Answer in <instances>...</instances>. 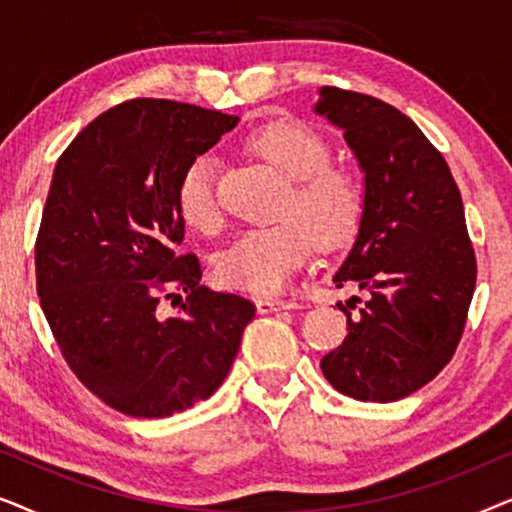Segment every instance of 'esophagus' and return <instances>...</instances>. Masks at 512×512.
I'll use <instances>...</instances> for the list:
<instances>
[{
    "instance_id": "34e87169",
    "label": "esophagus",
    "mask_w": 512,
    "mask_h": 512,
    "mask_svg": "<svg viewBox=\"0 0 512 512\" xmlns=\"http://www.w3.org/2000/svg\"><path fill=\"white\" fill-rule=\"evenodd\" d=\"M296 307H298L296 300H282V298H258L256 300L258 314H272L279 310H296Z\"/></svg>"
}]
</instances>
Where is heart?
Wrapping results in <instances>:
<instances>
[{
	"mask_svg": "<svg viewBox=\"0 0 512 512\" xmlns=\"http://www.w3.org/2000/svg\"><path fill=\"white\" fill-rule=\"evenodd\" d=\"M247 149L289 179L279 205L284 219L244 230L216 258L214 275L223 286L247 293H272L310 258L314 240L321 249L349 247L366 216L361 179L345 167L328 165L331 144L298 121H277L247 137ZM177 209L186 226L216 233L223 226L216 198V160L193 158L177 181Z\"/></svg>",
	"mask_w": 512,
	"mask_h": 512,
	"instance_id": "1",
	"label": "heart"
}]
</instances>
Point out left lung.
Listing matches in <instances>:
<instances>
[{
    "label": "left lung",
    "mask_w": 512,
    "mask_h": 512,
    "mask_svg": "<svg viewBox=\"0 0 512 512\" xmlns=\"http://www.w3.org/2000/svg\"><path fill=\"white\" fill-rule=\"evenodd\" d=\"M314 111L342 128L366 172L363 226L333 277L366 300L338 303L347 338L321 370L356 401H398L429 384L464 335L478 263L461 193L443 153L391 104L324 86Z\"/></svg>",
    "instance_id": "obj_1"
}]
</instances>
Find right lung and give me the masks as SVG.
Masks as SVG:
<instances>
[{
  "label": "right lung",
  "mask_w": 512,
  "mask_h": 512,
  "mask_svg": "<svg viewBox=\"0 0 512 512\" xmlns=\"http://www.w3.org/2000/svg\"><path fill=\"white\" fill-rule=\"evenodd\" d=\"M237 116L139 97L88 123L55 165L34 244L41 310L67 366L123 415L160 419L226 380L256 305L200 286L179 254L177 181ZM180 310L165 315L159 303Z\"/></svg>",
  "instance_id": "right-lung-1"
}]
</instances>
